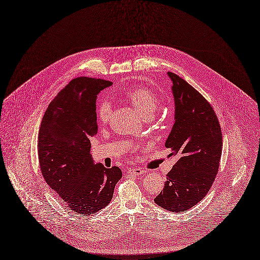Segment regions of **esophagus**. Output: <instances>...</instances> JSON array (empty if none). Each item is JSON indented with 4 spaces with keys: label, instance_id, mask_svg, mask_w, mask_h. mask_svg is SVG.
<instances>
[{
    "label": "esophagus",
    "instance_id": "esophagus-1",
    "mask_svg": "<svg viewBox=\"0 0 260 260\" xmlns=\"http://www.w3.org/2000/svg\"><path fill=\"white\" fill-rule=\"evenodd\" d=\"M126 172H127V174H128V175H133V176L142 175V174H144V173H145V171H144V170H142V169H137V168H135V169H129V170H127Z\"/></svg>",
    "mask_w": 260,
    "mask_h": 260
}]
</instances>
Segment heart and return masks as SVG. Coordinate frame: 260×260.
<instances>
[{
    "instance_id": "obj_1",
    "label": "heart",
    "mask_w": 260,
    "mask_h": 260,
    "mask_svg": "<svg viewBox=\"0 0 260 260\" xmlns=\"http://www.w3.org/2000/svg\"><path fill=\"white\" fill-rule=\"evenodd\" d=\"M122 96L131 103L132 107L145 117L147 114H153L159 105L158 95L148 87L142 85H131L124 89ZM111 114V106L104 102L96 108L98 121L103 124L107 123Z\"/></svg>"
}]
</instances>
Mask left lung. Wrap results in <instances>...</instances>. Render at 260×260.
I'll list each match as a JSON object with an SVG mask.
<instances>
[{
  "instance_id": "1",
  "label": "left lung",
  "mask_w": 260,
  "mask_h": 260,
  "mask_svg": "<svg viewBox=\"0 0 260 260\" xmlns=\"http://www.w3.org/2000/svg\"><path fill=\"white\" fill-rule=\"evenodd\" d=\"M173 83L175 123L166 147L177 162L167 175L164 189L154 202L172 212L198 204L209 191L222 156V131L205 98L185 80L168 72Z\"/></svg>"
}]
</instances>
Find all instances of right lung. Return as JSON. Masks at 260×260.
<instances>
[{"instance_id": "right-lung-1", "label": "right lung", "mask_w": 260, "mask_h": 260, "mask_svg": "<svg viewBox=\"0 0 260 260\" xmlns=\"http://www.w3.org/2000/svg\"><path fill=\"white\" fill-rule=\"evenodd\" d=\"M103 79L76 78L48 106L38 132V160L48 185L69 208L84 215L106 207L122 178L117 167L94 164L89 138L98 132L95 101L111 86Z\"/></svg>"}]
</instances>
